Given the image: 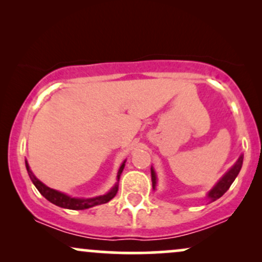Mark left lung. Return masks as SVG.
Instances as JSON below:
<instances>
[{"label": "left lung", "instance_id": "obj_1", "mask_svg": "<svg viewBox=\"0 0 262 262\" xmlns=\"http://www.w3.org/2000/svg\"><path fill=\"white\" fill-rule=\"evenodd\" d=\"M242 165H243V156H240L239 159H237L236 164L234 165L231 169L228 171L227 173L223 176V179L219 181L217 185L213 187V189H210V192L208 193V198L212 202H214V201H217L218 198H221L225 192L229 189V187L231 186V183L234 182V180L236 179L237 173H239L240 169H242ZM151 181H152V187H155V183H156V176H155V172L154 170L151 169Z\"/></svg>", "mask_w": 262, "mask_h": 262}]
</instances>
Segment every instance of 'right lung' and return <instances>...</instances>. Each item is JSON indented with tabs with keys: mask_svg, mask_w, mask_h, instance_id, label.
<instances>
[{
	"mask_svg": "<svg viewBox=\"0 0 262 262\" xmlns=\"http://www.w3.org/2000/svg\"><path fill=\"white\" fill-rule=\"evenodd\" d=\"M124 162H123L122 166L119 167L118 176H117L118 181H119V176H121L122 171H123V169H124ZM26 166H27V171H28V175H29V177H31L32 182L34 183V186L37 187L38 191L40 192V194H43V196L47 198L49 202L55 204V206L62 207V208L75 209V210L91 208V207H93V206H98V204H103V203L110 202V201L112 200L114 196H116L117 192H118V183H117V185L114 186L112 189H111V192H108V193L104 194V196H100V197H96V198H86V200L85 198H71V197L66 196V194H64V193H61V192H58V191H55V189L47 187V186L43 185V183L39 181L38 179H35V176L33 175L32 171L29 170V166H28V164H27V161H26Z\"/></svg>",
	"mask_w": 262,
	"mask_h": 262,
	"instance_id": "right-lung-1",
	"label": "right lung"
}]
</instances>
